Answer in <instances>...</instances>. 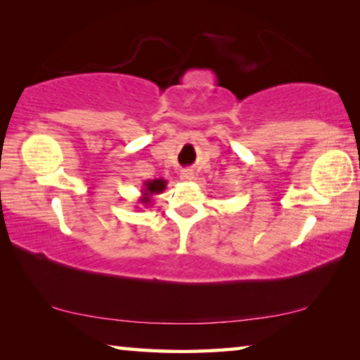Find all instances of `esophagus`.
Here are the masks:
<instances>
[{"label": "esophagus", "mask_w": 360, "mask_h": 360, "mask_svg": "<svg viewBox=\"0 0 360 360\" xmlns=\"http://www.w3.org/2000/svg\"><path fill=\"white\" fill-rule=\"evenodd\" d=\"M195 178V173L192 172V169H182L181 172V179L182 181H192Z\"/></svg>", "instance_id": "obj_1"}]
</instances>
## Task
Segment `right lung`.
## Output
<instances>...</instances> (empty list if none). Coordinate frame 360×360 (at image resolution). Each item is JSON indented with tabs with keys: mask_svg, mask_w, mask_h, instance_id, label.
Returning a JSON list of instances; mask_svg holds the SVG:
<instances>
[{
	"mask_svg": "<svg viewBox=\"0 0 360 360\" xmlns=\"http://www.w3.org/2000/svg\"><path fill=\"white\" fill-rule=\"evenodd\" d=\"M143 186L144 187H143V191H141V197H139L138 202L141 203V205H144V206H148V205H150L152 198H154L155 195L162 193L163 191H165V188H167V181L162 179V178L149 179V181H144Z\"/></svg>",
	"mask_w": 360,
	"mask_h": 360,
	"instance_id": "add662e5",
	"label": "right lung"
}]
</instances>
